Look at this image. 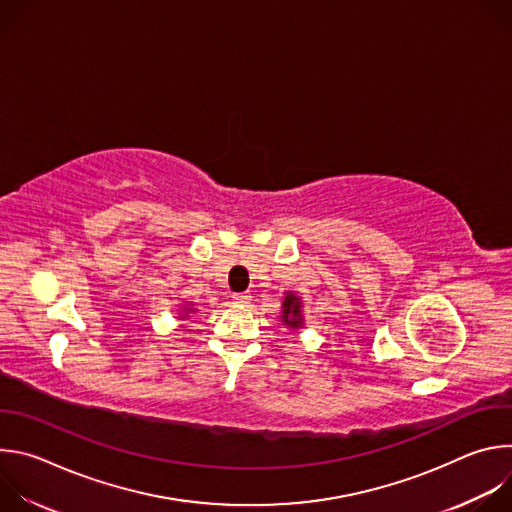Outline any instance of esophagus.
Here are the masks:
<instances>
[{
  "instance_id": "34e87169",
  "label": "esophagus",
  "mask_w": 512,
  "mask_h": 512,
  "mask_svg": "<svg viewBox=\"0 0 512 512\" xmlns=\"http://www.w3.org/2000/svg\"><path fill=\"white\" fill-rule=\"evenodd\" d=\"M231 298H233V302H235V304H239V306H247V304H249V300H251V296H249V294H233Z\"/></svg>"
}]
</instances>
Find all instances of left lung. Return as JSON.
I'll return each mask as SVG.
<instances>
[{
	"mask_svg": "<svg viewBox=\"0 0 512 512\" xmlns=\"http://www.w3.org/2000/svg\"><path fill=\"white\" fill-rule=\"evenodd\" d=\"M304 306L302 298L294 291H285L283 302H281V322L289 330H302L304 328Z\"/></svg>",
	"mask_w": 512,
	"mask_h": 512,
	"instance_id": "obj_1",
	"label": "left lung"
}]
</instances>
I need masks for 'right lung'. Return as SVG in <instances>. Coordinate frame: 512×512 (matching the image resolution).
Instances as JSON below:
<instances>
[{"label":"right lung","mask_w":512,"mask_h":512,"mask_svg":"<svg viewBox=\"0 0 512 512\" xmlns=\"http://www.w3.org/2000/svg\"><path fill=\"white\" fill-rule=\"evenodd\" d=\"M192 312H196V310H194V304H180L176 318H178V320H186Z\"/></svg>","instance_id":"add662e5"}]
</instances>
